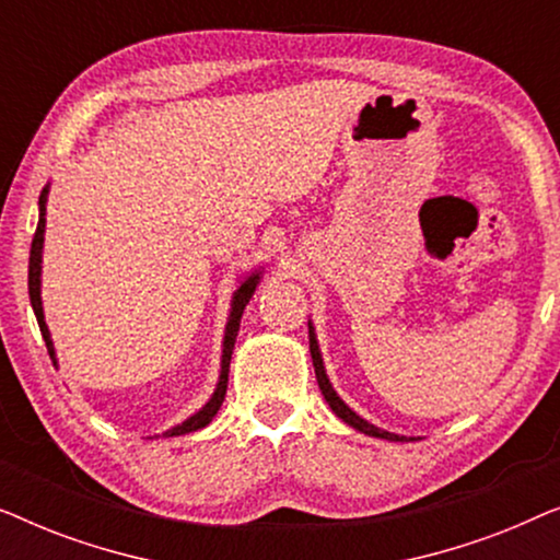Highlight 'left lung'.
I'll return each mask as SVG.
<instances>
[{
	"label": "left lung",
	"instance_id": "left-lung-1",
	"mask_svg": "<svg viewBox=\"0 0 560 560\" xmlns=\"http://www.w3.org/2000/svg\"><path fill=\"white\" fill-rule=\"evenodd\" d=\"M308 341H311V359H313V370H316V380H318L320 395H324V400L328 402V408L336 412V418H341L343 423L351 425L359 433L372 435V439H382V441H418V439H412V435H400V433L382 431V428L372 425L370 420H364L362 416H357V412L351 410L349 405L341 400L339 393H336L334 385H331V380H328V374H326L324 357H320V347H318V336H316V328H313V320L311 318H308Z\"/></svg>",
	"mask_w": 560,
	"mask_h": 560
}]
</instances>
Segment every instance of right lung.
Listing matches in <instances>:
<instances>
[{"mask_svg": "<svg viewBox=\"0 0 560 560\" xmlns=\"http://www.w3.org/2000/svg\"><path fill=\"white\" fill-rule=\"evenodd\" d=\"M48 194H50V183L43 188L40 194V201H37V211H40V217H37V229H35V236H33V249H30V272H27V288H30V303H33V311H35V318H37V326H40V334L45 339V347H48V354L52 359V364H58V357H56V347H52V339H50V328L45 324V313H43V247H45V213H48ZM265 275V265L262 267H255L252 272H244L240 280H236V290L232 295V308H229V318H226V326H224V341H221V370H219V382L217 387H213V393L209 400H206L203 408H198L194 416L183 420V423L167 428L163 433L165 439H171V435H186V433H194L198 428H206L217 416L221 402H224V395H226V382H229V364H232V351H234V341H236V334H240V324H242V313L247 308V303L252 301V295H255V290L259 285V280H262ZM158 439V435H155Z\"/></svg>", "mask_w": 560, "mask_h": 560, "instance_id": "add662e5", "label": "right lung"}]
</instances>
